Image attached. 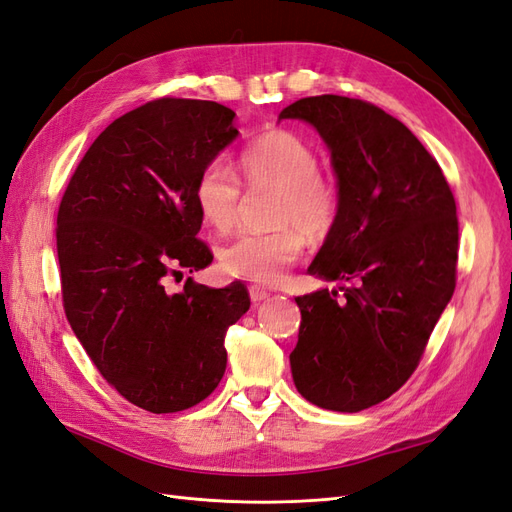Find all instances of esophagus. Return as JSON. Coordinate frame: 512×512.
<instances>
[{
	"instance_id": "34e87169",
	"label": "esophagus",
	"mask_w": 512,
	"mask_h": 512,
	"mask_svg": "<svg viewBox=\"0 0 512 512\" xmlns=\"http://www.w3.org/2000/svg\"><path fill=\"white\" fill-rule=\"evenodd\" d=\"M250 299H252L254 305H258L265 299H269V292L265 288H260V286H250Z\"/></svg>"
}]
</instances>
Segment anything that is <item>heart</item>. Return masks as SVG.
I'll return each mask as SVG.
<instances>
[{
    "label": "heart",
    "mask_w": 512,
    "mask_h": 512,
    "mask_svg": "<svg viewBox=\"0 0 512 512\" xmlns=\"http://www.w3.org/2000/svg\"><path fill=\"white\" fill-rule=\"evenodd\" d=\"M241 177L252 194L273 192L267 232H243L226 243L220 262L228 275L256 284H275L305 250V238L320 241L337 222L335 183L320 173L316 149L290 130H271L241 151ZM196 205L218 230L237 224L243 211V183L226 164L203 166L194 185Z\"/></svg>",
    "instance_id": "1"
}]
</instances>
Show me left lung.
<instances>
[{"label":"left lung","instance_id":"left-lung-1","mask_svg":"<svg viewBox=\"0 0 512 512\" xmlns=\"http://www.w3.org/2000/svg\"><path fill=\"white\" fill-rule=\"evenodd\" d=\"M280 119L312 123L337 173V222L307 271L352 282L342 297L324 288L294 299V386L324 410L361 412L408 382L453 297L455 196L436 158L376 104L324 94Z\"/></svg>","mask_w":512,"mask_h":512}]
</instances>
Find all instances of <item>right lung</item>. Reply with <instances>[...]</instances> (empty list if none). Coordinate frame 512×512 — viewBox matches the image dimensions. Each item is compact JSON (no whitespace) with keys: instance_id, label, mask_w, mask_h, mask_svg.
I'll return each instance as SVG.
<instances>
[{"instance_id":"obj_1","label":"right lung","mask_w":512,"mask_h":512,"mask_svg":"<svg viewBox=\"0 0 512 512\" xmlns=\"http://www.w3.org/2000/svg\"><path fill=\"white\" fill-rule=\"evenodd\" d=\"M209 100L158 98L121 115L76 166L57 211L61 299L102 378L153 414L207 399L226 369L224 339L250 309L241 282L207 288L179 269L213 260L196 235L198 173L239 132Z\"/></svg>"}]
</instances>
